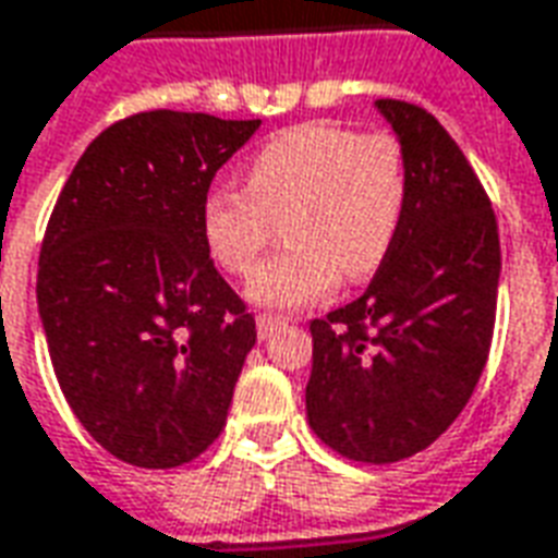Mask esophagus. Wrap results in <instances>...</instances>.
Segmentation results:
<instances>
[{"label":"esophagus","mask_w":558,"mask_h":558,"mask_svg":"<svg viewBox=\"0 0 558 558\" xmlns=\"http://www.w3.org/2000/svg\"><path fill=\"white\" fill-rule=\"evenodd\" d=\"M255 324H258V339H270L279 327H286V318H282V315H267V312H260L258 318H255Z\"/></svg>","instance_id":"obj_1"}]
</instances>
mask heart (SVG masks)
Listing matches in <instances>:
<instances>
[{"instance_id":"1","label":"heart","mask_w":558,"mask_h":558,"mask_svg":"<svg viewBox=\"0 0 558 558\" xmlns=\"http://www.w3.org/2000/svg\"><path fill=\"white\" fill-rule=\"evenodd\" d=\"M405 197V153L393 134L315 120L272 134L248 159L246 189L207 192L201 234L222 270L248 279L282 222L288 246L255 276L252 298L306 306L333 291L339 276L361 282L378 272Z\"/></svg>"}]
</instances>
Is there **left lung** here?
<instances>
[{
  "mask_svg": "<svg viewBox=\"0 0 558 558\" xmlns=\"http://www.w3.org/2000/svg\"><path fill=\"white\" fill-rule=\"evenodd\" d=\"M378 110L405 153V213L369 288L310 324L306 417L336 453L387 465L429 448L475 393L501 248L487 192L445 125L399 98Z\"/></svg>",
  "mask_w": 558,
  "mask_h": 558,
  "instance_id": "obj_1",
  "label": "left lung"
}]
</instances>
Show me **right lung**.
<instances>
[{"label": "right lung", "instance_id": "right-lung-1", "mask_svg": "<svg viewBox=\"0 0 558 558\" xmlns=\"http://www.w3.org/2000/svg\"><path fill=\"white\" fill-rule=\"evenodd\" d=\"M260 120L144 110L86 146L50 213L38 312L71 412L141 469L219 438L255 315L201 234V204Z\"/></svg>", "mask_w": 558, "mask_h": 558}]
</instances>
